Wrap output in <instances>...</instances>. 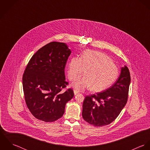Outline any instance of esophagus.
I'll list each match as a JSON object with an SVG mask.
<instances>
[{"label":"esophagus","instance_id":"obj_1","mask_svg":"<svg viewBox=\"0 0 150 150\" xmlns=\"http://www.w3.org/2000/svg\"><path fill=\"white\" fill-rule=\"evenodd\" d=\"M79 92V91H76V90H74V94L75 95H76L77 94H78Z\"/></svg>","mask_w":150,"mask_h":150}]
</instances>
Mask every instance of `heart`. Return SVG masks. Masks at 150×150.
<instances>
[{
  "instance_id": "obj_1",
  "label": "heart",
  "mask_w": 150,
  "mask_h": 150,
  "mask_svg": "<svg viewBox=\"0 0 150 150\" xmlns=\"http://www.w3.org/2000/svg\"><path fill=\"white\" fill-rule=\"evenodd\" d=\"M84 70L85 74L71 84L77 91L91 88L95 92L105 90L116 80L119 73L117 66L106 54L92 50H86L80 58L73 57L70 59L67 70L69 79L74 80Z\"/></svg>"
}]
</instances>
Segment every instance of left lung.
Wrapping results in <instances>:
<instances>
[{
    "instance_id": "1",
    "label": "left lung",
    "mask_w": 150,
    "mask_h": 150,
    "mask_svg": "<svg viewBox=\"0 0 150 150\" xmlns=\"http://www.w3.org/2000/svg\"><path fill=\"white\" fill-rule=\"evenodd\" d=\"M130 83L129 70L125 66L121 67L118 79L111 87L103 92L86 96L83 103L84 120L95 127L111 123L127 102Z\"/></svg>"
}]
</instances>
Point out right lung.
Returning a JSON list of instances; mask_svg holds the SVG:
<instances>
[{"instance_id": "obj_1", "label": "right lung", "mask_w": 150, "mask_h": 150, "mask_svg": "<svg viewBox=\"0 0 150 150\" xmlns=\"http://www.w3.org/2000/svg\"><path fill=\"white\" fill-rule=\"evenodd\" d=\"M70 54L66 44L51 42L39 49L26 66L22 77L25 100L39 120L53 122L62 117L66 103L74 96L71 88L62 91L68 85L64 67Z\"/></svg>"}]
</instances>
